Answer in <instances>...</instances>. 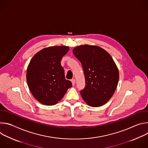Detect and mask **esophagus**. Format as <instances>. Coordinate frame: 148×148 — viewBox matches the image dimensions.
Returning a JSON list of instances; mask_svg holds the SVG:
<instances>
[{"instance_id":"obj_1","label":"esophagus","mask_w":148,"mask_h":148,"mask_svg":"<svg viewBox=\"0 0 148 148\" xmlns=\"http://www.w3.org/2000/svg\"><path fill=\"white\" fill-rule=\"evenodd\" d=\"M71 82H72V85L74 86L75 85V80L74 79H71Z\"/></svg>"}]
</instances>
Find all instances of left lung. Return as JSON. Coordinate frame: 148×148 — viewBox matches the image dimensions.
I'll use <instances>...</instances> for the list:
<instances>
[{
    "instance_id": "1",
    "label": "left lung",
    "mask_w": 148,
    "mask_h": 148,
    "mask_svg": "<svg viewBox=\"0 0 148 148\" xmlns=\"http://www.w3.org/2000/svg\"><path fill=\"white\" fill-rule=\"evenodd\" d=\"M73 52L81 62L86 87L81 95L89 106L98 107L106 103L114 94L119 81V71L111 55L97 46L81 45Z\"/></svg>"
}]
</instances>
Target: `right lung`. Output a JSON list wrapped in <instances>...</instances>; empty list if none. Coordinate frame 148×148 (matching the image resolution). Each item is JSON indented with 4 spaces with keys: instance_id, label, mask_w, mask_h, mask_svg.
<instances>
[{
    "instance_id": "right-lung-1",
    "label": "right lung",
    "mask_w": 148,
    "mask_h": 148,
    "mask_svg": "<svg viewBox=\"0 0 148 148\" xmlns=\"http://www.w3.org/2000/svg\"><path fill=\"white\" fill-rule=\"evenodd\" d=\"M69 50L64 46L49 47L37 52L31 59L26 79L33 97L41 103L53 105L60 101L72 87L66 79L61 60Z\"/></svg>"
}]
</instances>
